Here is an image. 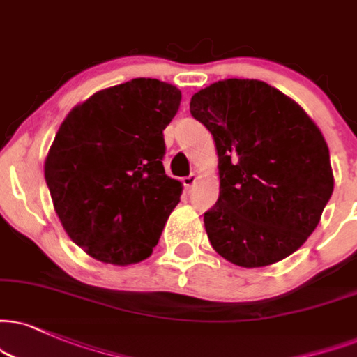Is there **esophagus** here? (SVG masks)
I'll return each mask as SVG.
<instances>
[{
	"label": "esophagus",
	"instance_id": "34e87169",
	"mask_svg": "<svg viewBox=\"0 0 357 357\" xmlns=\"http://www.w3.org/2000/svg\"><path fill=\"white\" fill-rule=\"evenodd\" d=\"M197 180H199V177H197V174H190V175H188V177H183V180H182L183 187H185L187 190L190 192L192 188H193V185H195V183H197Z\"/></svg>",
	"mask_w": 357,
	"mask_h": 357
}]
</instances>
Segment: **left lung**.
Segmentation results:
<instances>
[{
  "label": "left lung",
  "instance_id": "8db88e82",
  "mask_svg": "<svg viewBox=\"0 0 357 357\" xmlns=\"http://www.w3.org/2000/svg\"><path fill=\"white\" fill-rule=\"evenodd\" d=\"M212 132L220 197L204 215L220 257L243 268L289 257L318 227L334 177L319 127L298 102L257 79H225L192 96Z\"/></svg>",
  "mask_w": 357,
  "mask_h": 357
}]
</instances>
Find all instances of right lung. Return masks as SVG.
<instances>
[{"instance_id":"obj_1","label":"right lung","mask_w":357,"mask_h":357,"mask_svg":"<svg viewBox=\"0 0 357 357\" xmlns=\"http://www.w3.org/2000/svg\"><path fill=\"white\" fill-rule=\"evenodd\" d=\"M180 99L169 82L137 77L92 94L59 126L44 177L69 238L98 261L151 257L180 202L182 183L162 165Z\"/></svg>"}]
</instances>
